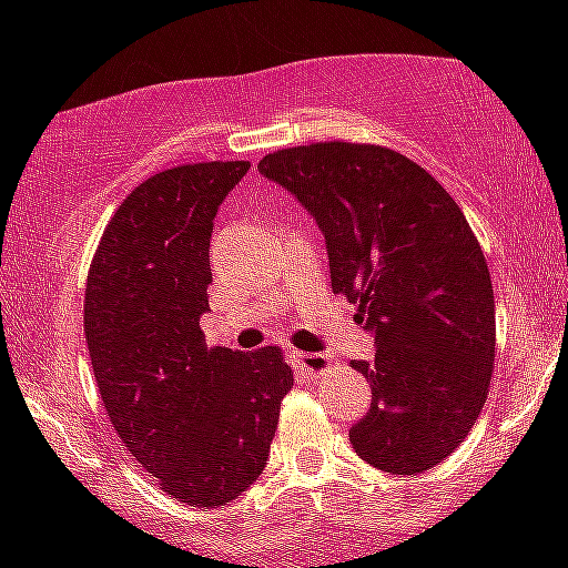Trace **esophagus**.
<instances>
[{
    "label": "esophagus",
    "instance_id": "esophagus-1",
    "mask_svg": "<svg viewBox=\"0 0 568 568\" xmlns=\"http://www.w3.org/2000/svg\"><path fill=\"white\" fill-rule=\"evenodd\" d=\"M294 363L300 365L307 374H324L329 368V357L324 354H311V352H294Z\"/></svg>",
    "mask_w": 568,
    "mask_h": 568
}]
</instances>
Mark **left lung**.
I'll return each mask as SVG.
<instances>
[{
	"label": "left lung",
	"mask_w": 568,
	"mask_h": 568,
	"mask_svg": "<svg viewBox=\"0 0 568 568\" xmlns=\"http://www.w3.org/2000/svg\"><path fill=\"white\" fill-rule=\"evenodd\" d=\"M280 183L324 233L332 291L359 305L374 359L371 409L348 432L359 459L432 469L478 420L495 365V294L456 200L390 148L316 142L268 153Z\"/></svg>",
	"instance_id": "obj_1"
}]
</instances>
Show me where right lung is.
<instances>
[{"label":"right lung","mask_w":568,"mask_h":568,"mask_svg":"<svg viewBox=\"0 0 568 568\" xmlns=\"http://www.w3.org/2000/svg\"><path fill=\"white\" fill-rule=\"evenodd\" d=\"M250 162H205L142 181L114 211L84 291V335L114 432L159 489L225 506L263 473L294 385L280 348H209L211 233Z\"/></svg>","instance_id":"right-lung-1"}]
</instances>
